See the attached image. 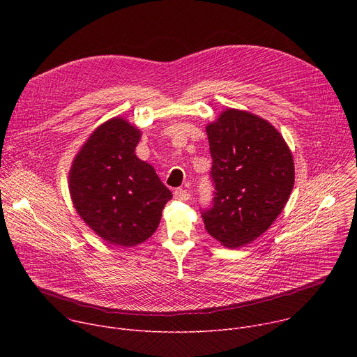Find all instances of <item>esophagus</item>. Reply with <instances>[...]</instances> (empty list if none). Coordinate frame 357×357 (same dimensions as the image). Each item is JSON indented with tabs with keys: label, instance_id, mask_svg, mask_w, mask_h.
<instances>
[{
	"label": "esophagus",
	"instance_id": "esophagus-1",
	"mask_svg": "<svg viewBox=\"0 0 357 357\" xmlns=\"http://www.w3.org/2000/svg\"><path fill=\"white\" fill-rule=\"evenodd\" d=\"M189 196H190L189 192L185 190V189H182V188H178V189L174 190V197L178 199V200H188Z\"/></svg>",
	"mask_w": 357,
	"mask_h": 357
}]
</instances>
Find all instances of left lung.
Here are the masks:
<instances>
[{
  "mask_svg": "<svg viewBox=\"0 0 357 357\" xmlns=\"http://www.w3.org/2000/svg\"><path fill=\"white\" fill-rule=\"evenodd\" d=\"M215 197L203 222L227 248L243 247L266 233L284 211L294 188L291 149L267 120L227 109L206 126Z\"/></svg>",
  "mask_w": 357,
  "mask_h": 357,
  "instance_id": "left-lung-1",
  "label": "left lung"
}]
</instances>
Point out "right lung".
<instances>
[{"label":"right lung","mask_w":357,"mask_h":357,"mask_svg":"<svg viewBox=\"0 0 357 357\" xmlns=\"http://www.w3.org/2000/svg\"><path fill=\"white\" fill-rule=\"evenodd\" d=\"M141 130L123 117L100 124L69 172V192L83 222L120 247L144 243L157 230L171 190L135 155Z\"/></svg>","instance_id":"1"}]
</instances>
